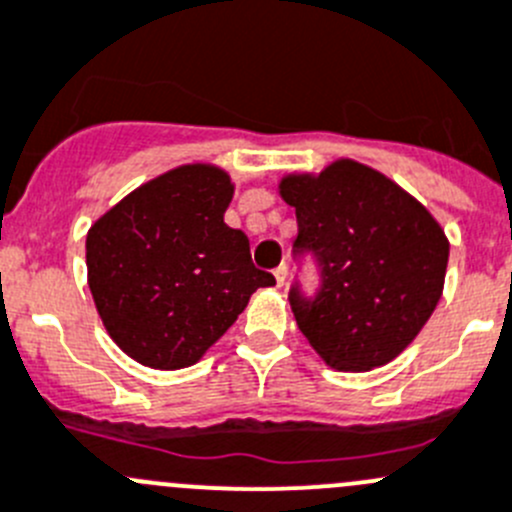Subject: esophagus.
Returning <instances> with one entry per match:
<instances>
[{
    "label": "esophagus",
    "instance_id": "esophagus-1",
    "mask_svg": "<svg viewBox=\"0 0 512 512\" xmlns=\"http://www.w3.org/2000/svg\"><path fill=\"white\" fill-rule=\"evenodd\" d=\"M274 276H276V284H279V286H284V284H286V276H289V266H286V264H281L279 269L274 271Z\"/></svg>",
    "mask_w": 512,
    "mask_h": 512
}]
</instances>
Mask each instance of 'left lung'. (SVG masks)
I'll return each mask as SVG.
<instances>
[{
  "label": "left lung",
  "mask_w": 512,
  "mask_h": 512,
  "mask_svg": "<svg viewBox=\"0 0 512 512\" xmlns=\"http://www.w3.org/2000/svg\"><path fill=\"white\" fill-rule=\"evenodd\" d=\"M296 208L294 256L311 253L319 289L296 281L289 304L329 367L367 372L392 362L435 311L450 243L422 203L377 170L337 160L319 175H286Z\"/></svg>",
  "instance_id": "left-lung-1"
}]
</instances>
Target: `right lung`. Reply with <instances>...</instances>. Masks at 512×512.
Listing matches in <instances>:
<instances>
[{
    "mask_svg": "<svg viewBox=\"0 0 512 512\" xmlns=\"http://www.w3.org/2000/svg\"><path fill=\"white\" fill-rule=\"evenodd\" d=\"M231 178L183 165L150 180L87 233V284L107 334L153 369L196 364L276 279L251 261L248 236L223 223Z\"/></svg>",
    "mask_w": 512,
    "mask_h": 512,
    "instance_id": "obj_1",
    "label": "right lung"
}]
</instances>
